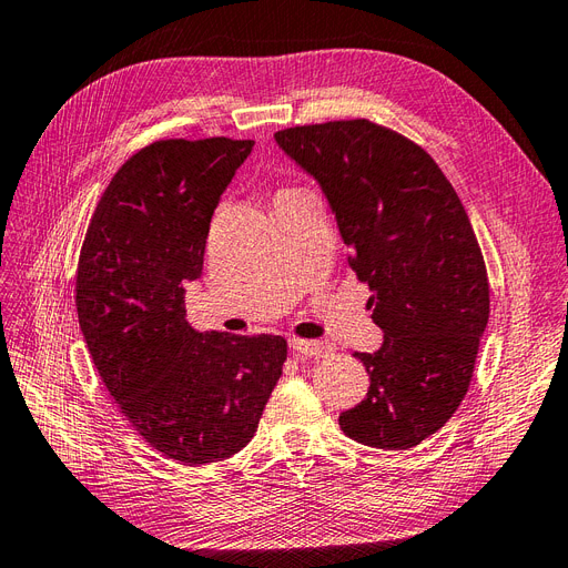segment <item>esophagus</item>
Returning <instances> with one entry per match:
<instances>
[{
    "instance_id": "esophagus-1",
    "label": "esophagus",
    "mask_w": 568,
    "mask_h": 568,
    "mask_svg": "<svg viewBox=\"0 0 568 568\" xmlns=\"http://www.w3.org/2000/svg\"><path fill=\"white\" fill-rule=\"evenodd\" d=\"M288 346L294 348V353L298 355H305V357H326L332 355L334 348L329 346V343H322V341H305V338H291Z\"/></svg>"
}]
</instances>
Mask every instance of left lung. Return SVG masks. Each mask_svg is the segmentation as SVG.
<instances>
[{"mask_svg":"<svg viewBox=\"0 0 568 568\" xmlns=\"http://www.w3.org/2000/svg\"><path fill=\"white\" fill-rule=\"evenodd\" d=\"M274 142L329 203L348 265L384 332L363 403L341 412L353 440L409 450L467 395L490 313L488 274L467 211L436 161L369 120L288 128Z\"/></svg>","mask_w":568,"mask_h":568,"instance_id":"left-lung-1","label":"left lung"}]
</instances>
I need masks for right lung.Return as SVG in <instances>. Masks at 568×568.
Wrapping results in <instances>:
<instances>
[{
  "mask_svg": "<svg viewBox=\"0 0 568 568\" xmlns=\"http://www.w3.org/2000/svg\"><path fill=\"white\" fill-rule=\"evenodd\" d=\"M251 140H165L123 163L80 251L75 305L90 355L151 448L189 467L236 455L282 376V336L196 332L184 286Z\"/></svg>",
  "mask_w": 568,
  "mask_h": 568,
  "instance_id": "right-lung-1",
  "label": "right lung"
}]
</instances>
